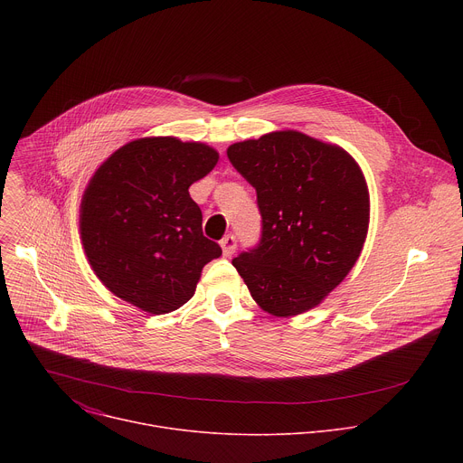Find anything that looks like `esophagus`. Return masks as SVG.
<instances>
[{
  "instance_id": "34e87169",
  "label": "esophagus",
  "mask_w": 463,
  "mask_h": 463,
  "mask_svg": "<svg viewBox=\"0 0 463 463\" xmlns=\"http://www.w3.org/2000/svg\"><path fill=\"white\" fill-rule=\"evenodd\" d=\"M220 245H222L223 254H225V256H231V254H234V250H236V238H234L232 234H227V236L220 241Z\"/></svg>"
}]
</instances>
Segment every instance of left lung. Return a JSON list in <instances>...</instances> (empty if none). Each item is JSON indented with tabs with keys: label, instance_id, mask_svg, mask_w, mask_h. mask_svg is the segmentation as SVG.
Here are the masks:
<instances>
[{
	"label": "left lung",
	"instance_id": "8db88e82",
	"mask_svg": "<svg viewBox=\"0 0 463 463\" xmlns=\"http://www.w3.org/2000/svg\"><path fill=\"white\" fill-rule=\"evenodd\" d=\"M256 188L261 240L232 266L269 315L317 307L361 256L370 194L357 161L341 146L280 129L227 148Z\"/></svg>",
	"mask_w": 463,
	"mask_h": 463
}]
</instances>
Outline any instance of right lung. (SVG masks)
Returning <instances> with one entry per match:
<instances>
[{
    "instance_id": "1",
    "label": "right lung",
    "mask_w": 463,
    "mask_h": 463,
    "mask_svg": "<svg viewBox=\"0 0 463 463\" xmlns=\"http://www.w3.org/2000/svg\"><path fill=\"white\" fill-rule=\"evenodd\" d=\"M220 154L205 143L141 137L115 150L80 202V238L97 279L152 315L186 304L222 247L205 238L188 188Z\"/></svg>"
}]
</instances>
